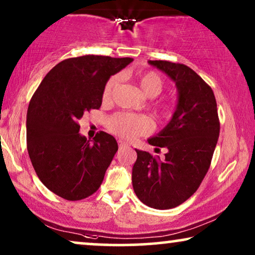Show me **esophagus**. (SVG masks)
<instances>
[{
  "instance_id": "esophagus-1",
  "label": "esophagus",
  "mask_w": 255,
  "mask_h": 255,
  "mask_svg": "<svg viewBox=\"0 0 255 255\" xmlns=\"http://www.w3.org/2000/svg\"><path fill=\"white\" fill-rule=\"evenodd\" d=\"M118 145H120V147H128L130 146V144H128V141H124V140H118Z\"/></svg>"
}]
</instances>
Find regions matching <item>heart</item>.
Segmentation results:
<instances>
[{"instance_id":"b5f03b06","label":"heart","mask_w":255,"mask_h":255,"mask_svg":"<svg viewBox=\"0 0 255 255\" xmlns=\"http://www.w3.org/2000/svg\"><path fill=\"white\" fill-rule=\"evenodd\" d=\"M117 83L118 76L116 75L108 79L102 92L103 102L108 103L113 100L114 90L116 88ZM137 83L139 88L142 90V93L148 97L158 96L163 90V87H165V82H163L161 76L153 71L142 72L140 74H138ZM159 113L165 117L169 116L170 107L166 106V104L160 106ZM152 127V121L148 117L142 116V115L127 113V111H121V113L115 114L108 120V128L113 133L117 134L118 137L125 139H132L138 137V135L147 133V132L151 131Z\"/></svg>"}]
</instances>
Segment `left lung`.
Segmentation results:
<instances>
[{"label":"left lung","instance_id":"obj_1","mask_svg":"<svg viewBox=\"0 0 255 255\" xmlns=\"http://www.w3.org/2000/svg\"><path fill=\"white\" fill-rule=\"evenodd\" d=\"M175 82L179 101L172 120L148 144L165 147V158L137 152L132 184L148 207L165 210L182 204L198 189L210 168L219 137L217 103L211 87L183 64L149 60Z\"/></svg>","mask_w":255,"mask_h":255}]
</instances>
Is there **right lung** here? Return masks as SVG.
<instances>
[{"label":"right lung","instance_id":"obj_1","mask_svg":"<svg viewBox=\"0 0 255 255\" xmlns=\"http://www.w3.org/2000/svg\"><path fill=\"white\" fill-rule=\"evenodd\" d=\"M132 58L82 55L54 66L34 92L26 115V146L44 186L67 201H79L99 189L116 154V139L100 131L87 139L79 120L100 109L103 87Z\"/></svg>","mask_w":255,"mask_h":255}]
</instances>
